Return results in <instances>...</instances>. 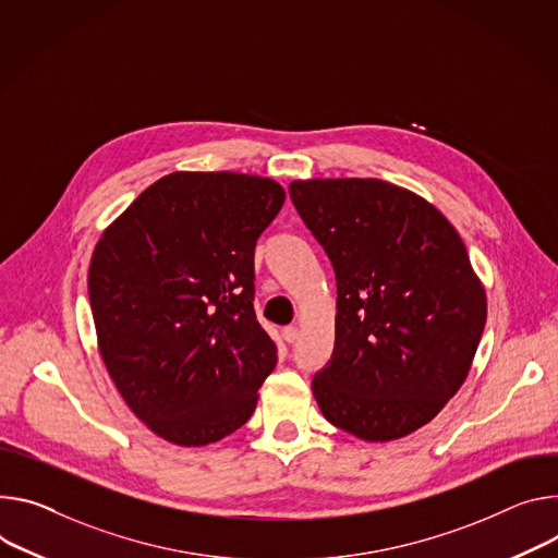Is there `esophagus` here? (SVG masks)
I'll return each mask as SVG.
<instances>
[{"label":"esophagus","mask_w":558,"mask_h":558,"mask_svg":"<svg viewBox=\"0 0 558 558\" xmlns=\"http://www.w3.org/2000/svg\"><path fill=\"white\" fill-rule=\"evenodd\" d=\"M298 336H300V331H298V327H293V325L282 329V338H284L287 342H295V340H298Z\"/></svg>","instance_id":"obj_1"}]
</instances>
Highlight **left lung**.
Returning <instances> with one entry per match:
<instances>
[{
  "mask_svg": "<svg viewBox=\"0 0 558 558\" xmlns=\"http://www.w3.org/2000/svg\"><path fill=\"white\" fill-rule=\"evenodd\" d=\"M289 195L336 271V344L312 389L323 416L363 440L427 425L465 383L485 287L449 220L376 180H295Z\"/></svg>",
  "mask_w": 558,
  "mask_h": 558,
  "instance_id": "1",
  "label": "left lung"
}]
</instances>
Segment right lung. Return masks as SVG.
<instances>
[{
	"mask_svg": "<svg viewBox=\"0 0 558 558\" xmlns=\"http://www.w3.org/2000/svg\"><path fill=\"white\" fill-rule=\"evenodd\" d=\"M282 202L269 178L175 171L95 244L99 356L131 412L173 445L202 447L242 427L278 363L253 312V251Z\"/></svg>",
	"mask_w": 558,
	"mask_h": 558,
	"instance_id": "add662e5",
	"label": "right lung"
}]
</instances>
